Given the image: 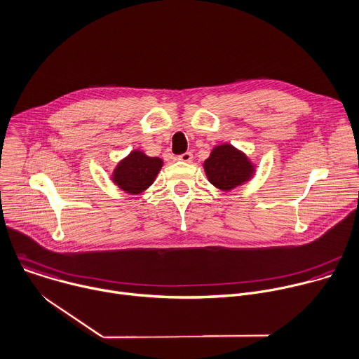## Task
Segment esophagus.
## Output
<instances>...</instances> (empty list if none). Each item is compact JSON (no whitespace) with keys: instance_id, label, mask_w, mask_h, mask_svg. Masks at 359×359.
Wrapping results in <instances>:
<instances>
[{"instance_id":"esophagus-1","label":"esophagus","mask_w":359,"mask_h":359,"mask_svg":"<svg viewBox=\"0 0 359 359\" xmlns=\"http://www.w3.org/2000/svg\"><path fill=\"white\" fill-rule=\"evenodd\" d=\"M178 160H180V161H184V163H191V161H192V153L187 151V153L178 156Z\"/></svg>"}]
</instances>
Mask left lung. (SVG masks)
Returning <instances> with one entry per match:
<instances>
[{"label":"left lung","instance_id":"obj_1","mask_svg":"<svg viewBox=\"0 0 359 359\" xmlns=\"http://www.w3.org/2000/svg\"><path fill=\"white\" fill-rule=\"evenodd\" d=\"M203 168L209 182L224 191L233 189L253 174V165L248 157L229 144L215 147Z\"/></svg>","mask_w":359,"mask_h":359}]
</instances>
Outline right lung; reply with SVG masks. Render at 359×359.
Instances as JSON below:
<instances>
[{
	"mask_svg": "<svg viewBox=\"0 0 359 359\" xmlns=\"http://www.w3.org/2000/svg\"><path fill=\"white\" fill-rule=\"evenodd\" d=\"M163 161L157 157H147L141 151H133L114 170L113 181L126 192L137 195L147 189L156 180Z\"/></svg>",
	"mask_w": 359,
	"mask_h": 359,
	"instance_id": "right-lung-1",
	"label": "right lung"
}]
</instances>
